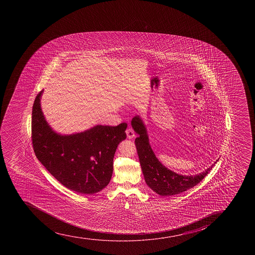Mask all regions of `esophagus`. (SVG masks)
<instances>
[{"mask_svg": "<svg viewBox=\"0 0 255 255\" xmlns=\"http://www.w3.org/2000/svg\"><path fill=\"white\" fill-rule=\"evenodd\" d=\"M126 134H127V137L129 138V139H132V138H134L135 135H134V132L131 128H128V129H126Z\"/></svg>", "mask_w": 255, "mask_h": 255, "instance_id": "obj_1", "label": "esophagus"}]
</instances>
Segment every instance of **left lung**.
Wrapping results in <instances>:
<instances>
[{
  "label": "left lung",
  "mask_w": 255,
  "mask_h": 255,
  "mask_svg": "<svg viewBox=\"0 0 255 255\" xmlns=\"http://www.w3.org/2000/svg\"><path fill=\"white\" fill-rule=\"evenodd\" d=\"M131 126L134 131L139 134L134 142L144 179L147 185L159 195L171 196L191 189L204 179L215 164L195 175L176 174L167 169L157 159L149 144L145 126L139 116L132 119Z\"/></svg>",
  "instance_id": "1"
}]
</instances>
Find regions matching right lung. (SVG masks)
<instances>
[{"instance_id": "obj_1", "label": "right lung", "mask_w": 255, "mask_h": 255, "mask_svg": "<svg viewBox=\"0 0 255 255\" xmlns=\"http://www.w3.org/2000/svg\"><path fill=\"white\" fill-rule=\"evenodd\" d=\"M40 91L33 104L31 139L35 156L64 186L81 194L101 191L111 181L118 144L126 139L127 124L99 126L61 135L51 129L40 108Z\"/></svg>"}]
</instances>
